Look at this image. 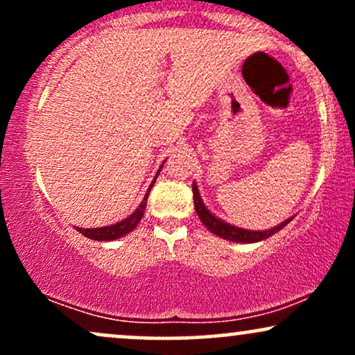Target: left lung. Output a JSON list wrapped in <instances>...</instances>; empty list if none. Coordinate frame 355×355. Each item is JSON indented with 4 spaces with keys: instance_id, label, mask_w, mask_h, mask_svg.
I'll list each match as a JSON object with an SVG mask.
<instances>
[{
    "instance_id": "1",
    "label": "left lung",
    "mask_w": 355,
    "mask_h": 355,
    "mask_svg": "<svg viewBox=\"0 0 355 355\" xmlns=\"http://www.w3.org/2000/svg\"><path fill=\"white\" fill-rule=\"evenodd\" d=\"M191 190H193V205H195V211H197L198 218L202 220L203 225L207 227V230H210L211 234L218 235V237L225 239V240H230V242H240V243H254V242H260V240H266L268 237H272V235L277 234L279 230H282L285 225H287L288 222H291L292 218H287L284 220L282 223H279V225L272 227V229L268 230H245V229H240V227H235V225H230V223L223 222V220H220L215 217L211 211L207 209L205 203H203L200 193H198V187L197 183L193 182V185H191Z\"/></svg>"
}]
</instances>
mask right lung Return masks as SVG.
I'll return each mask as SVG.
<instances>
[{
    "label": "right lung",
    "mask_w": 355,
    "mask_h": 355,
    "mask_svg": "<svg viewBox=\"0 0 355 355\" xmlns=\"http://www.w3.org/2000/svg\"><path fill=\"white\" fill-rule=\"evenodd\" d=\"M164 164H165V162H164ZM162 166H164V165H160V168H158L157 175L162 172ZM155 180H157V177L153 178L152 185H150L148 190H146L144 200H141L140 205H138V209L133 211L130 217L123 218L121 222L113 223V225L100 227V229H81V227H76V230H78L81 235H85V237H88L92 240H105V242H107V240H116V239L123 237V235H126V234H130V232H132L138 225V222H140L141 217H144L145 209H146V198H148V193H150V190H152Z\"/></svg>",
    "instance_id": "right-lung-1"
}]
</instances>
